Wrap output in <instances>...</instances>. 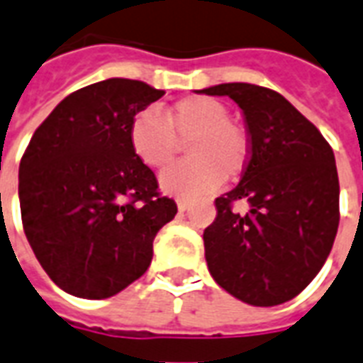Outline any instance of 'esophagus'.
<instances>
[{
  "label": "esophagus",
  "instance_id": "1",
  "mask_svg": "<svg viewBox=\"0 0 363 363\" xmlns=\"http://www.w3.org/2000/svg\"><path fill=\"white\" fill-rule=\"evenodd\" d=\"M187 208H189V203H187V201H184V199H179V201H178V211L185 212Z\"/></svg>",
  "mask_w": 363,
  "mask_h": 363
}]
</instances>
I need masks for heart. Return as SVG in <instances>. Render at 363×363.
<instances>
[{
	"instance_id": "b5f03b06",
	"label": "heart",
	"mask_w": 363,
	"mask_h": 363,
	"mask_svg": "<svg viewBox=\"0 0 363 363\" xmlns=\"http://www.w3.org/2000/svg\"><path fill=\"white\" fill-rule=\"evenodd\" d=\"M133 152L149 168H164L187 145L185 162L160 174V187L174 197H197L214 191L225 178H237L249 160V140L230 120V108L204 95L174 103L166 120L151 108L133 116L130 124Z\"/></svg>"
}]
</instances>
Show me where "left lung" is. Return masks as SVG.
<instances>
[{
  "instance_id": "left-lung-1",
  "label": "left lung",
  "mask_w": 363,
  "mask_h": 363,
  "mask_svg": "<svg viewBox=\"0 0 363 363\" xmlns=\"http://www.w3.org/2000/svg\"><path fill=\"white\" fill-rule=\"evenodd\" d=\"M199 94L228 95L241 107L249 160L235 189L216 199L204 230L214 281L252 306H277L308 287L339 228L333 149L283 95L255 84H220ZM247 200L250 212H233Z\"/></svg>"
}]
</instances>
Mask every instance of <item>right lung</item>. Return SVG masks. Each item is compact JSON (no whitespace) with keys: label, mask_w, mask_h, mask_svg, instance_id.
Here are the masks:
<instances>
[{"label":"right lung","mask_w":363,"mask_h":363,"mask_svg":"<svg viewBox=\"0 0 363 363\" xmlns=\"http://www.w3.org/2000/svg\"><path fill=\"white\" fill-rule=\"evenodd\" d=\"M162 95L128 78L86 86L51 111L24 151V233L68 295L99 301L140 279L155 235L178 212L130 143L133 116Z\"/></svg>","instance_id":"1"}]
</instances>
